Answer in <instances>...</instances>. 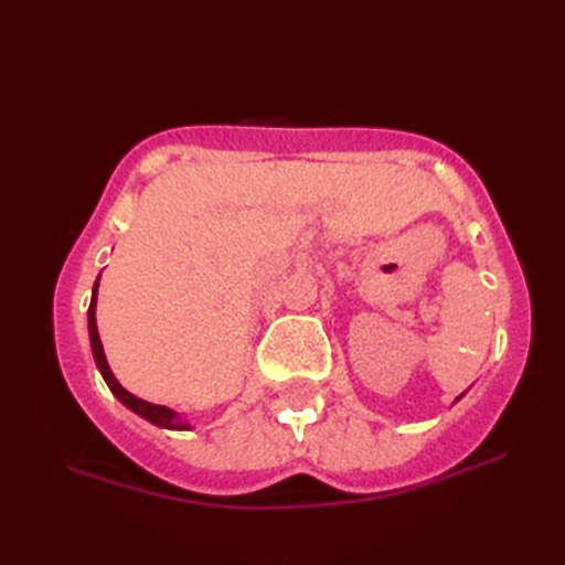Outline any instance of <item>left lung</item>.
Segmentation results:
<instances>
[{"label":"left lung","instance_id":"1","mask_svg":"<svg viewBox=\"0 0 565 565\" xmlns=\"http://www.w3.org/2000/svg\"><path fill=\"white\" fill-rule=\"evenodd\" d=\"M461 398H463V393H461V395H459V398H456V401H461Z\"/></svg>","mask_w":565,"mask_h":565}]
</instances>
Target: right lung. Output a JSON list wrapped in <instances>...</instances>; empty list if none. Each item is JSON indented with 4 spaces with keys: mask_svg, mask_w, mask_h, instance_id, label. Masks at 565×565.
<instances>
[{
    "mask_svg": "<svg viewBox=\"0 0 565 565\" xmlns=\"http://www.w3.org/2000/svg\"><path fill=\"white\" fill-rule=\"evenodd\" d=\"M99 279L102 274L97 276V281H94V289H92V303H89V310H87V326H89V342H92V354H94V362H97V369L99 374L104 376L106 386H109V391L116 395L118 401H121L128 411H134L136 415H140L142 419H148V423L158 425L162 429H194L191 427L186 419L179 417L177 411H172V407L167 405H154V403H148L138 398V395L128 393L121 383L116 381L114 371L109 366V362H106V354H104V344L99 340V330H97V294H99Z\"/></svg>",
    "mask_w": 565,
    "mask_h": 565,
    "instance_id": "obj_1",
    "label": "right lung"
}]
</instances>
